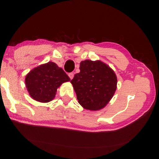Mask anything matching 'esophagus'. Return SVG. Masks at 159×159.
Instances as JSON below:
<instances>
[{
	"instance_id": "1",
	"label": "esophagus",
	"mask_w": 159,
	"mask_h": 159,
	"mask_svg": "<svg viewBox=\"0 0 159 159\" xmlns=\"http://www.w3.org/2000/svg\"><path fill=\"white\" fill-rule=\"evenodd\" d=\"M69 78H70L71 80L73 79V77H74V73H72V72L69 73Z\"/></svg>"
}]
</instances>
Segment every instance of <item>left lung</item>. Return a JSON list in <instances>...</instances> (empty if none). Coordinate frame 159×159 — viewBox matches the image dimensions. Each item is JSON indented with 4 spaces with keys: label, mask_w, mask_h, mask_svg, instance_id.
Masks as SVG:
<instances>
[{
    "label": "left lung",
    "mask_w": 159,
    "mask_h": 159,
    "mask_svg": "<svg viewBox=\"0 0 159 159\" xmlns=\"http://www.w3.org/2000/svg\"><path fill=\"white\" fill-rule=\"evenodd\" d=\"M80 73L71 80L78 103L86 110L103 108L114 96L117 88L114 71L101 61L80 62Z\"/></svg>",
    "instance_id": "1"
}]
</instances>
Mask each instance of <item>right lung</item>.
I'll return each instance as SVG.
<instances>
[{
  "label": "right lung",
  "instance_id": "add662e5",
  "mask_svg": "<svg viewBox=\"0 0 159 159\" xmlns=\"http://www.w3.org/2000/svg\"><path fill=\"white\" fill-rule=\"evenodd\" d=\"M70 78L56 63L49 61L32 69L25 77V84L30 97L40 103L54 99L57 89Z\"/></svg>",
  "mask_w": 159,
  "mask_h": 159
}]
</instances>
